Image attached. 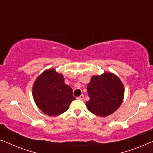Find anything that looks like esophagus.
<instances>
[{
	"label": "esophagus",
	"mask_w": 153,
	"mask_h": 153,
	"mask_svg": "<svg viewBox=\"0 0 153 153\" xmlns=\"http://www.w3.org/2000/svg\"><path fill=\"white\" fill-rule=\"evenodd\" d=\"M83 98H84V95H81L79 96V97H76V99H77V100H83Z\"/></svg>",
	"instance_id": "34e87169"
}]
</instances>
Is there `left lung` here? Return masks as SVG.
Here are the masks:
<instances>
[{
  "mask_svg": "<svg viewBox=\"0 0 153 153\" xmlns=\"http://www.w3.org/2000/svg\"><path fill=\"white\" fill-rule=\"evenodd\" d=\"M87 91L90 97L85 103L88 109L102 117L109 116L118 109L125 93L120 79L110 72L92 76L87 85Z\"/></svg>",
  "mask_w": 153,
  "mask_h": 153,
  "instance_id": "1",
  "label": "left lung"
}]
</instances>
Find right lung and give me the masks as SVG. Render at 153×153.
<instances>
[{
  "instance_id": "1",
  "label": "right lung",
  "mask_w": 153,
  "mask_h": 153,
  "mask_svg": "<svg viewBox=\"0 0 153 153\" xmlns=\"http://www.w3.org/2000/svg\"><path fill=\"white\" fill-rule=\"evenodd\" d=\"M33 96L37 107L50 116L65 112L75 100L72 88L65 83L63 76L54 69L45 70L37 77L33 86Z\"/></svg>"
}]
</instances>
